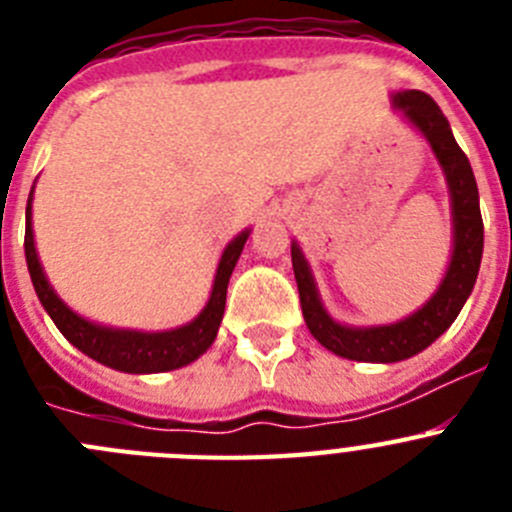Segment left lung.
<instances>
[{
    "instance_id": "left-lung-1",
    "label": "left lung",
    "mask_w": 512,
    "mask_h": 512,
    "mask_svg": "<svg viewBox=\"0 0 512 512\" xmlns=\"http://www.w3.org/2000/svg\"><path fill=\"white\" fill-rule=\"evenodd\" d=\"M392 107L428 140L449 187L451 228H454V248L441 284L423 307L387 325H346L338 323L320 300L318 284L312 277L300 243L292 241V269H295L300 305L310 333L320 346L336 356L369 364H395L420 354L431 346L441 333H446L467 297L472 295L479 274L482 248H485V228L479 212V192L469 158L459 148L451 133L449 120L441 107L428 94L418 89L392 94Z\"/></svg>"
}]
</instances>
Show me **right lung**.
<instances>
[{
	"mask_svg": "<svg viewBox=\"0 0 512 512\" xmlns=\"http://www.w3.org/2000/svg\"><path fill=\"white\" fill-rule=\"evenodd\" d=\"M251 228L238 233L233 241L225 246L220 264L215 271V282H212V292L207 305L192 323L179 325L171 330H130V328H112V325H99L92 320L81 318L79 312L71 310L61 297L56 295V289L51 287L48 277H45L43 266H40L38 251H35V235H33V189L27 197L25 210V259L30 279H33L35 295H38L40 305L51 315L56 328L61 330L63 338L76 346L81 354H87L89 359L99 361V364L117 369L125 374H158L171 372L179 366H187L192 361L200 359L212 341L217 338V328L223 323L225 312V295H228V282L233 274L235 264L241 259V251L246 246Z\"/></svg>",
	"mask_w": 512,
	"mask_h": 512,
	"instance_id": "obj_1",
	"label": "right lung"
}]
</instances>
